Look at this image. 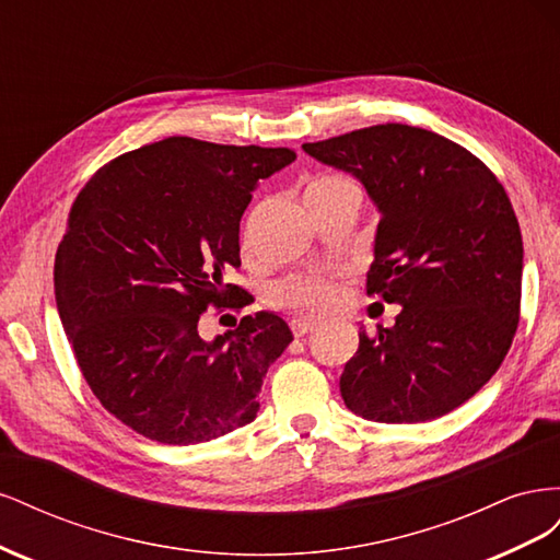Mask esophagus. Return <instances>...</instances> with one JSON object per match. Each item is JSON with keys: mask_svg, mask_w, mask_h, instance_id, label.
<instances>
[{"mask_svg": "<svg viewBox=\"0 0 560 560\" xmlns=\"http://www.w3.org/2000/svg\"><path fill=\"white\" fill-rule=\"evenodd\" d=\"M319 325V315H308V313H299L290 319V327L294 331V336H306L308 331H313V327Z\"/></svg>", "mask_w": 560, "mask_h": 560, "instance_id": "esophagus-1", "label": "esophagus"}]
</instances>
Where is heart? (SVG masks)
<instances>
[{"instance_id":"heart-1","label":"heart","mask_w":560,"mask_h":560,"mask_svg":"<svg viewBox=\"0 0 560 560\" xmlns=\"http://www.w3.org/2000/svg\"><path fill=\"white\" fill-rule=\"evenodd\" d=\"M343 194L360 196V189L348 175H341V173H317L306 182V186H303V200H306L308 208ZM334 296H336L334 278L322 276V273H306V276H296L292 280H284L276 287L273 292V301L278 306L306 308V311L329 306Z\"/></svg>"}]
</instances>
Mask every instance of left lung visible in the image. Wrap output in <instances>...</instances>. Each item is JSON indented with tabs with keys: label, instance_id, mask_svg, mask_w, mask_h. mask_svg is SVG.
<instances>
[{
	"label": "left lung",
	"instance_id": "left-lung-1",
	"mask_svg": "<svg viewBox=\"0 0 560 560\" xmlns=\"http://www.w3.org/2000/svg\"><path fill=\"white\" fill-rule=\"evenodd\" d=\"M303 149L352 173L381 210L366 294L399 303L395 327L360 331L341 374L350 411L425 422L500 369L521 317L523 243L490 167L453 140L378 124Z\"/></svg>",
	"mask_w": 560,
	"mask_h": 560
}]
</instances>
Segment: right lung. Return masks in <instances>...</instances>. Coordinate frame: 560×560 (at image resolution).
Here are the masks:
<instances>
[{
	"instance_id": "right-lung-1",
	"label": "right lung",
	"mask_w": 560,
	"mask_h": 560,
	"mask_svg": "<svg viewBox=\"0 0 560 560\" xmlns=\"http://www.w3.org/2000/svg\"><path fill=\"white\" fill-rule=\"evenodd\" d=\"M294 159L177 135L112 159L74 198L54 268L62 327L97 401L151 442H210L257 418L290 327L273 313L231 317L206 341L202 313L254 301L224 282L241 268V219Z\"/></svg>"
}]
</instances>
